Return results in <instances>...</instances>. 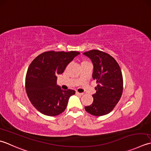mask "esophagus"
<instances>
[{"instance_id":"1","label":"esophagus","mask_w":151,"mask_h":151,"mask_svg":"<svg viewBox=\"0 0 151 151\" xmlns=\"http://www.w3.org/2000/svg\"><path fill=\"white\" fill-rule=\"evenodd\" d=\"M76 94L77 95H79V96H82V95H83V93H78V92H76Z\"/></svg>"}]
</instances>
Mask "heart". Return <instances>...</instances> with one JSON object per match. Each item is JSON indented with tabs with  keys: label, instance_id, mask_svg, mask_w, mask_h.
I'll return each mask as SVG.
<instances>
[{
	"label": "heart",
	"instance_id": "b5f03b06",
	"mask_svg": "<svg viewBox=\"0 0 151 151\" xmlns=\"http://www.w3.org/2000/svg\"><path fill=\"white\" fill-rule=\"evenodd\" d=\"M87 63V61H83V62H82V63Z\"/></svg>",
	"mask_w": 151,
	"mask_h": 151
}]
</instances>
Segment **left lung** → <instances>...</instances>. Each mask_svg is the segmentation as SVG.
<instances>
[{"label":"left lung","instance_id":"obj_1","mask_svg":"<svg viewBox=\"0 0 151 151\" xmlns=\"http://www.w3.org/2000/svg\"><path fill=\"white\" fill-rule=\"evenodd\" d=\"M83 55L93 63V79L98 83L96 93L93 94V104L85 109L94 116L108 114L117 104L122 93L121 70L115 58L103 51L93 50Z\"/></svg>","mask_w":151,"mask_h":151}]
</instances>
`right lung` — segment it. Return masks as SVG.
<instances>
[{"label": "right lung", "instance_id": "right-lung-1", "mask_svg": "<svg viewBox=\"0 0 151 151\" xmlns=\"http://www.w3.org/2000/svg\"><path fill=\"white\" fill-rule=\"evenodd\" d=\"M78 51H47L33 60L27 70L25 88L33 106L42 114L56 116L66 109L70 97L76 93L63 91L57 85V75L62 74Z\"/></svg>", "mask_w": 151, "mask_h": 151}]
</instances>
